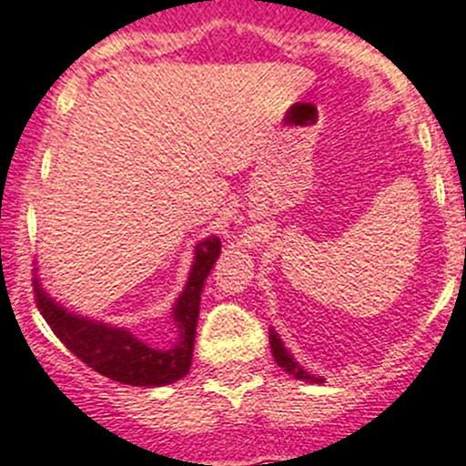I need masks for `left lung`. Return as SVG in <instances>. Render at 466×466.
<instances>
[{"label":"left lung","instance_id":"obj_1","mask_svg":"<svg viewBox=\"0 0 466 466\" xmlns=\"http://www.w3.org/2000/svg\"><path fill=\"white\" fill-rule=\"evenodd\" d=\"M269 344H271V353H274V360L279 362V367H283L288 374H292L294 379H301V380H310V383H324L321 379H315V376L308 374L306 370H303L301 365H299L297 360H294L292 356L288 353V349L283 347V342H280L279 333H276L274 329L269 330Z\"/></svg>","mask_w":466,"mask_h":466}]
</instances>
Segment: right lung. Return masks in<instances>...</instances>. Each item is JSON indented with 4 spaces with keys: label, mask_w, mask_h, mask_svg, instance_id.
Returning a JSON list of instances; mask_svg holds the SVG:
<instances>
[{
    "label": "right lung",
    "mask_w": 466,
    "mask_h": 466,
    "mask_svg": "<svg viewBox=\"0 0 466 466\" xmlns=\"http://www.w3.org/2000/svg\"><path fill=\"white\" fill-rule=\"evenodd\" d=\"M219 251H222V242L215 235L197 244L190 279L172 308L178 339L167 351L147 347L145 342L133 338L127 329H113L101 321L67 312L66 308L47 297L38 280H34L35 303L54 335L75 353L78 360L86 362L106 379L124 385H136V388H160V385L177 383L190 371L201 292H204V283Z\"/></svg>",
    "instance_id": "1"
}]
</instances>
